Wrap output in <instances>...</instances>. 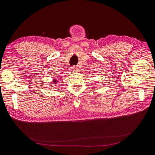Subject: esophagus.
Returning <instances> with one entry per match:
<instances>
[{"label":"esophagus","mask_w":155,"mask_h":155,"mask_svg":"<svg viewBox=\"0 0 155 155\" xmlns=\"http://www.w3.org/2000/svg\"><path fill=\"white\" fill-rule=\"evenodd\" d=\"M77 69H78V68H77L76 66H73V67H71V71H73V72H75V71H77Z\"/></svg>","instance_id":"obj_1"}]
</instances>
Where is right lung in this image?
I'll list each match as a JSON object with an SVG mask.
<instances>
[{"label": "right lung", "mask_w": 155, "mask_h": 155, "mask_svg": "<svg viewBox=\"0 0 155 155\" xmlns=\"http://www.w3.org/2000/svg\"><path fill=\"white\" fill-rule=\"evenodd\" d=\"M58 80H57L56 78H54V81H53V82L54 83V84H57V83H58Z\"/></svg>", "instance_id": "add662e5"}]
</instances>
